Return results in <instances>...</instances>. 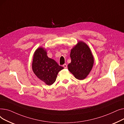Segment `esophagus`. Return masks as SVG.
Wrapping results in <instances>:
<instances>
[{"mask_svg":"<svg viewBox=\"0 0 124 124\" xmlns=\"http://www.w3.org/2000/svg\"><path fill=\"white\" fill-rule=\"evenodd\" d=\"M63 67L64 68H67V65L66 64H64L63 65Z\"/></svg>","mask_w":124,"mask_h":124,"instance_id":"esophagus-1","label":"esophagus"}]
</instances>
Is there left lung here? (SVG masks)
I'll use <instances>...</instances> for the list:
<instances>
[{
    "instance_id": "8db88e82",
    "label": "left lung",
    "mask_w": 124,
    "mask_h": 124,
    "mask_svg": "<svg viewBox=\"0 0 124 124\" xmlns=\"http://www.w3.org/2000/svg\"><path fill=\"white\" fill-rule=\"evenodd\" d=\"M71 62L68 69L76 79L83 80L92 70L94 58L88 46L84 42L79 41L71 50Z\"/></svg>"
}]
</instances>
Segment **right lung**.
I'll use <instances>...</instances> for the list:
<instances>
[{
  "mask_svg": "<svg viewBox=\"0 0 124 124\" xmlns=\"http://www.w3.org/2000/svg\"><path fill=\"white\" fill-rule=\"evenodd\" d=\"M47 55L46 49L41 47L37 48L33 55L32 69L38 78L50 85L55 82L59 72L64 68Z\"/></svg>",
  "mask_w": 124,
  "mask_h": 124,
  "instance_id": "1",
  "label": "right lung"
}]
</instances>
